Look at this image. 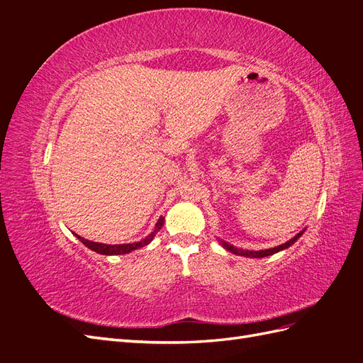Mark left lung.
Wrapping results in <instances>:
<instances>
[{"label":"left lung","mask_w":363,"mask_h":363,"mask_svg":"<svg viewBox=\"0 0 363 363\" xmlns=\"http://www.w3.org/2000/svg\"><path fill=\"white\" fill-rule=\"evenodd\" d=\"M306 230V228H304ZM304 230H301L300 233H296L292 239H289L288 242H284V244H281V245H279V247H274V248H268V250H259V251H252V250H242V248H236V247H233V245H230L228 242H225V240H223V239H219V244H221L227 251H230V252H233V255H236V256H245V257H252V259H257V257H267V256H271V255H276V252H279V251H283V250H286V248H289L291 245H294L295 242H296V239H300L301 238V235L304 233Z\"/></svg>","instance_id":"obj_1"}]
</instances>
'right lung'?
I'll use <instances>...</instances> for the list:
<instances>
[{
	"instance_id": "1",
	"label": "right lung",
	"mask_w": 363,
	"mask_h": 363,
	"mask_svg": "<svg viewBox=\"0 0 363 363\" xmlns=\"http://www.w3.org/2000/svg\"><path fill=\"white\" fill-rule=\"evenodd\" d=\"M163 221H164V218L160 216L159 221L156 223L155 230H152V232H151L147 238L140 239L139 242H133V244H115V245H108V244H101V242H94V240H87V239H84V238H82V236H79V235H75V233H74V235L77 236V239H79L83 245H86L89 250L98 252V255L118 256V255H127V252H131V251H135V250H138V248H140V247L148 245V244L151 242V240L155 239V236H156V233L159 232V230L163 227Z\"/></svg>"
}]
</instances>
